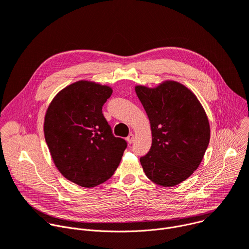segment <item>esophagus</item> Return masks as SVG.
<instances>
[{
  "mask_svg": "<svg viewBox=\"0 0 249 249\" xmlns=\"http://www.w3.org/2000/svg\"><path fill=\"white\" fill-rule=\"evenodd\" d=\"M133 140H134V135L132 133H130L127 137H126V142L128 144H131L133 142Z\"/></svg>",
  "mask_w": 249,
  "mask_h": 249,
  "instance_id": "esophagus-1",
  "label": "esophagus"
}]
</instances>
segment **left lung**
<instances>
[{
    "instance_id": "1",
    "label": "left lung",
    "mask_w": 249,
    "mask_h": 249,
    "mask_svg": "<svg viewBox=\"0 0 249 249\" xmlns=\"http://www.w3.org/2000/svg\"><path fill=\"white\" fill-rule=\"evenodd\" d=\"M148 117L152 143L141 157L148 179L173 187L188 179L201 164L210 142L211 128L205 109L190 89L166 80L154 88L134 87Z\"/></svg>"
}]
</instances>
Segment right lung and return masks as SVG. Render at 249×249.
Returning a JSON list of instances; mask_svg holds the SVG:
<instances>
[{"label":"right lung","mask_w":249,"mask_h":249,"mask_svg":"<svg viewBox=\"0 0 249 249\" xmlns=\"http://www.w3.org/2000/svg\"><path fill=\"white\" fill-rule=\"evenodd\" d=\"M112 93L107 85L80 80L59 91L46 109L43 130L53 163L81 187L93 188L112 177L126 148L102 113Z\"/></svg>","instance_id":"right-lung-1"}]
</instances>
